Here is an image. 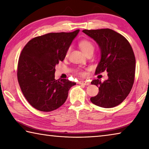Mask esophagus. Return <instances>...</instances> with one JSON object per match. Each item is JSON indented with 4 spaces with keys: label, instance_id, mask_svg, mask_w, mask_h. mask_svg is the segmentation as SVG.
<instances>
[{
    "label": "esophagus",
    "instance_id": "1",
    "mask_svg": "<svg viewBox=\"0 0 149 149\" xmlns=\"http://www.w3.org/2000/svg\"><path fill=\"white\" fill-rule=\"evenodd\" d=\"M79 84L84 85H89L90 83L88 81H80L79 82Z\"/></svg>",
    "mask_w": 149,
    "mask_h": 149
}]
</instances>
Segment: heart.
Wrapping results in <instances>:
<instances>
[{
  "label": "heart",
  "instance_id": "heart-1",
  "mask_svg": "<svg viewBox=\"0 0 149 149\" xmlns=\"http://www.w3.org/2000/svg\"><path fill=\"white\" fill-rule=\"evenodd\" d=\"M79 46L80 47V49H81L82 51L84 52L85 54H86L87 52L89 51L93 52V50H94V45L92 43V42H91L89 40L87 39H84L79 41ZM67 54H68V51L67 52ZM79 74L81 75H84V73L81 71H79Z\"/></svg>",
  "mask_w": 149,
  "mask_h": 149
}]
</instances>
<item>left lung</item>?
Segmentation results:
<instances>
[{"label":"left lung","mask_w":149,"mask_h":149,"mask_svg":"<svg viewBox=\"0 0 149 149\" xmlns=\"http://www.w3.org/2000/svg\"><path fill=\"white\" fill-rule=\"evenodd\" d=\"M99 45L101 58L95 74L108 72V79H95L99 87L97 96L91 98L93 104L102 108L119 105L129 95L134 83L135 58L132 47L124 37L110 29L83 30Z\"/></svg>","instance_id":"obj_1"}]
</instances>
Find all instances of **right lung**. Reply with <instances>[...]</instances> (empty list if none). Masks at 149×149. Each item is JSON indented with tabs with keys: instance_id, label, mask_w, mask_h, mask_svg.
Listing matches in <instances>:
<instances>
[{
	"instance_id": "add662e5",
	"label": "right lung",
	"mask_w": 149,
	"mask_h": 149,
	"mask_svg": "<svg viewBox=\"0 0 149 149\" xmlns=\"http://www.w3.org/2000/svg\"><path fill=\"white\" fill-rule=\"evenodd\" d=\"M79 29L70 33H50L27 42L17 64V80L25 98L42 112L58 108L67 99L75 83L54 79L55 66L63 61Z\"/></svg>"
}]
</instances>
